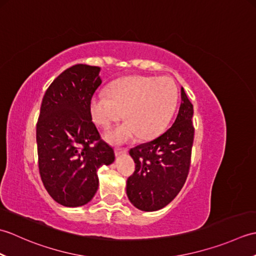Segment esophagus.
<instances>
[{"instance_id": "1", "label": "esophagus", "mask_w": 256, "mask_h": 256, "mask_svg": "<svg viewBox=\"0 0 256 256\" xmlns=\"http://www.w3.org/2000/svg\"><path fill=\"white\" fill-rule=\"evenodd\" d=\"M116 156H121V155H124L128 153V150L126 148H116Z\"/></svg>"}]
</instances>
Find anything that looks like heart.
Segmentation results:
<instances>
[{"label":"heart","instance_id":"heart-1","mask_svg":"<svg viewBox=\"0 0 256 256\" xmlns=\"http://www.w3.org/2000/svg\"><path fill=\"white\" fill-rule=\"evenodd\" d=\"M177 101V88L168 77H132L120 81L111 94L100 91L90 103L94 121L108 128L124 116L128 121L106 133L113 144L126 143L140 136H156L170 120Z\"/></svg>","mask_w":256,"mask_h":256}]
</instances>
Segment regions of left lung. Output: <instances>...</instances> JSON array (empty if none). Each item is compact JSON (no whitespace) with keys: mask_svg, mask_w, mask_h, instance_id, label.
I'll list each match as a JSON object with an SVG mask.
<instances>
[{"mask_svg":"<svg viewBox=\"0 0 256 256\" xmlns=\"http://www.w3.org/2000/svg\"><path fill=\"white\" fill-rule=\"evenodd\" d=\"M182 102L175 121L160 136L130 150L135 172L128 178L126 194L142 211L164 208L186 182L194 128V106L182 86Z\"/></svg>","mask_w":256,"mask_h":256,"instance_id":"8db88e82","label":"left lung"}]
</instances>
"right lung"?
<instances>
[{
    "label": "right lung",
    "mask_w": 256,
    "mask_h": 256,
    "mask_svg": "<svg viewBox=\"0 0 256 256\" xmlns=\"http://www.w3.org/2000/svg\"><path fill=\"white\" fill-rule=\"evenodd\" d=\"M100 67L74 64L62 72L42 98L36 126L38 168L50 197L64 206L94 198L98 170L116 160L92 122L90 103L102 82Z\"/></svg>",
    "instance_id": "right-lung-1"
}]
</instances>
